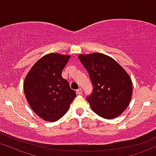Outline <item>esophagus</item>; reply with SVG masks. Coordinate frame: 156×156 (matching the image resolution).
Masks as SVG:
<instances>
[{"mask_svg":"<svg viewBox=\"0 0 156 156\" xmlns=\"http://www.w3.org/2000/svg\"><path fill=\"white\" fill-rule=\"evenodd\" d=\"M76 93H77V94H83V90L81 88H78L76 90Z\"/></svg>","mask_w":156,"mask_h":156,"instance_id":"34e87169","label":"esophagus"}]
</instances>
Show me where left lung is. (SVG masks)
<instances>
[{
    "label": "left lung",
    "mask_w": 156,
    "mask_h": 156,
    "mask_svg": "<svg viewBox=\"0 0 156 156\" xmlns=\"http://www.w3.org/2000/svg\"><path fill=\"white\" fill-rule=\"evenodd\" d=\"M87 70L93 91L86 99L92 110L102 118H116L130 103L133 84L125 69L111 57L101 53L80 55Z\"/></svg>",
    "instance_id": "1"
}]
</instances>
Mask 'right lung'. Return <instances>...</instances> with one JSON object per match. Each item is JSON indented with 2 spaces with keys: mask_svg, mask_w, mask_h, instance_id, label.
I'll use <instances>...</instances> for the list:
<instances>
[{
  "mask_svg": "<svg viewBox=\"0 0 156 156\" xmlns=\"http://www.w3.org/2000/svg\"><path fill=\"white\" fill-rule=\"evenodd\" d=\"M70 56L51 53L34 65L24 81V93L31 109L45 121L55 122L69 110L76 92L62 78Z\"/></svg>",
  "mask_w": 156,
  "mask_h": 156,
  "instance_id": "right-lung-1",
  "label": "right lung"
}]
</instances>
